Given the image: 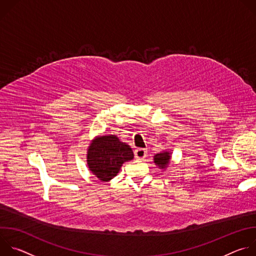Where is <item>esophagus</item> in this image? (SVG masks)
Segmentation results:
<instances>
[{
	"instance_id": "1",
	"label": "esophagus",
	"mask_w": 256,
	"mask_h": 256,
	"mask_svg": "<svg viewBox=\"0 0 256 256\" xmlns=\"http://www.w3.org/2000/svg\"><path fill=\"white\" fill-rule=\"evenodd\" d=\"M134 156L136 159H144L146 158V156H147V150L146 149H142V148H138L136 150H134Z\"/></svg>"
}]
</instances>
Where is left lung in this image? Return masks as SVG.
I'll return each mask as SVG.
<instances>
[{
    "label": "left lung",
    "instance_id": "8db88e82",
    "mask_svg": "<svg viewBox=\"0 0 256 256\" xmlns=\"http://www.w3.org/2000/svg\"><path fill=\"white\" fill-rule=\"evenodd\" d=\"M170 159H171V153L169 151H164V152L158 153L154 156V163L160 169L165 170L170 163Z\"/></svg>",
    "mask_w": 256,
    "mask_h": 256
}]
</instances>
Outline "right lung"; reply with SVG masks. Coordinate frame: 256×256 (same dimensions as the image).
I'll return each mask as SVG.
<instances>
[{"instance_id":"obj_1","label":"right lung","mask_w":256,"mask_h":256,"mask_svg":"<svg viewBox=\"0 0 256 256\" xmlns=\"http://www.w3.org/2000/svg\"><path fill=\"white\" fill-rule=\"evenodd\" d=\"M134 159L130 146L116 134L97 136L87 150L89 170L101 181H110L120 172L124 162Z\"/></svg>"}]
</instances>
